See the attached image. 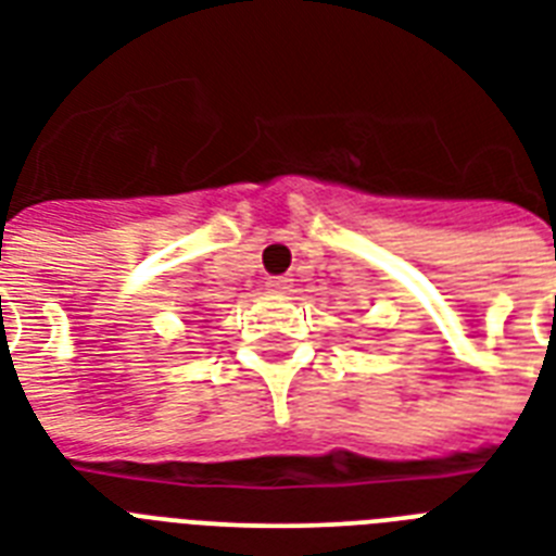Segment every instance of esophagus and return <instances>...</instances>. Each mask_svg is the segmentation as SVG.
<instances>
[{"instance_id": "esophagus-1", "label": "esophagus", "mask_w": 556, "mask_h": 556, "mask_svg": "<svg viewBox=\"0 0 556 556\" xmlns=\"http://www.w3.org/2000/svg\"><path fill=\"white\" fill-rule=\"evenodd\" d=\"M265 286H268V291H288L291 288V277H270Z\"/></svg>"}]
</instances>
